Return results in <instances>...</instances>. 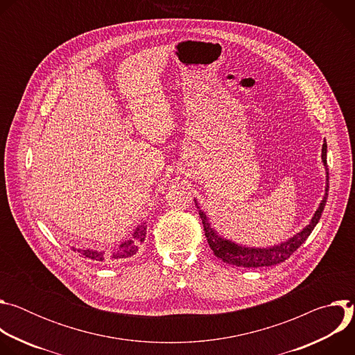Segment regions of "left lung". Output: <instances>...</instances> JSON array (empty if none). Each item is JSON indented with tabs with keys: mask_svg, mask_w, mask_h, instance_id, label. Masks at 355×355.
<instances>
[{
	"mask_svg": "<svg viewBox=\"0 0 355 355\" xmlns=\"http://www.w3.org/2000/svg\"><path fill=\"white\" fill-rule=\"evenodd\" d=\"M327 153V144L326 140L323 143L322 147V160L323 164L326 167V193L323 196V200L320 202V205L318 208V211L315 212L311 223L300 230L299 233H296L293 237L288 239L286 241L274 245V247H267V248H254V247H244V245H239L230 240H226L223 237H220L211 226L208 216L205 215L204 211H200V208L198 207L196 200L195 205L198 208L199 212V218L202 220V225H204V230H205V236L207 240L209 243V247L212 248L214 254L220 259L223 263L226 264H232L236 267H244V268H259V267H271V266H277L279 263H284L286 259H289L293 252L300 247V244L305 243V240L311 236L312 230L315 229V226L318 225L322 212L324 209V205L327 202V195H329V168H327V159L326 155Z\"/></svg>",
	"mask_w": 355,
	"mask_h": 355,
	"instance_id": "left-lung-1",
	"label": "left lung"
}]
</instances>
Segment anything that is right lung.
<instances>
[{
  "mask_svg": "<svg viewBox=\"0 0 355 355\" xmlns=\"http://www.w3.org/2000/svg\"><path fill=\"white\" fill-rule=\"evenodd\" d=\"M146 232H147V226L146 223H141L139 225L132 237L126 241H123L119 247L114 248L111 251V254H107L105 251H98V250H83V248H74V251H77L78 254H81V257L84 259H88V260H94V261H104L107 257H111L112 260H121V259H128V257H132L133 254H136V251L139 250V245L140 243L144 241L146 239Z\"/></svg>",
  "mask_w": 355,
  "mask_h": 355,
  "instance_id": "obj_1",
  "label": "right lung"
}]
</instances>
